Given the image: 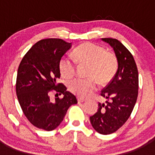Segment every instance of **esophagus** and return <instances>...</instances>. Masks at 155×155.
Listing matches in <instances>:
<instances>
[{"label": "esophagus", "instance_id": "esophagus-1", "mask_svg": "<svg viewBox=\"0 0 155 155\" xmlns=\"http://www.w3.org/2000/svg\"><path fill=\"white\" fill-rule=\"evenodd\" d=\"M77 101H78V103H79V104H80V103H83L84 101H85V99H83V98H78L77 99Z\"/></svg>", "mask_w": 155, "mask_h": 155}]
</instances>
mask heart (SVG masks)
Returning a JSON list of instances; mask_svg holds the SVG:
<instances>
[{"label":"heart","instance_id":"b5f03b06","mask_svg":"<svg viewBox=\"0 0 155 155\" xmlns=\"http://www.w3.org/2000/svg\"><path fill=\"white\" fill-rule=\"evenodd\" d=\"M75 61L80 64H88L87 79H72L68 82L69 90L80 97L90 96L101 84L109 82L115 76L118 68L117 58L113 53L106 51L104 48L91 43H85L73 51ZM59 70L63 77L69 79L76 72L75 63L63 57L59 62Z\"/></svg>","mask_w":155,"mask_h":155}]
</instances>
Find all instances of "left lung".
<instances>
[{
	"mask_svg": "<svg viewBox=\"0 0 155 155\" xmlns=\"http://www.w3.org/2000/svg\"><path fill=\"white\" fill-rule=\"evenodd\" d=\"M114 50L118 70L101 94L107 99L98 104L97 112L90 117L94 129L101 134L115 132L129 118L138 96L139 75L132 54L119 40L102 38Z\"/></svg>",
	"mask_w": 155,
	"mask_h": 155,
	"instance_id": "left-lung-1",
	"label": "left lung"
}]
</instances>
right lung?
<instances>
[{
  "instance_id": "obj_1",
  "label": "right lung",
  "mask_w": 155,
  "mask_h": 155,
  "mask_svg": "<svg viewBox=\"0 0 155 155\" xmlns=\"http://www.w3.org/2000/svg\"><path fill=\"white\" fill-rule=\"evenodd\" d=\"M71 46V43L61 39L40 40L30 48L18 67L15 85L18 102L26 118L40 129H55L69 107L77 104L65 85L57 83L61 77L59 62ZM51 90L64 97L51 101L48 96Z\"/></svg>"
}]
</instances>
